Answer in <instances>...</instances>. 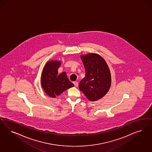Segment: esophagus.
<instances>
[{"instance_id":"esophagus-1","label":"esophagus","mask_w":152,"mask_h":152,"mask_svg":"<svg viewBox=\"0 0 152 152\" xmlns=\"http://www.w3.org/2000/svg\"><path fill=\"white\" fill-rule=\"evenodd\" d=\"M74 84L75 85V87H78V82H77V81H75V82H73Z\"/></svg>"}]
</instances>
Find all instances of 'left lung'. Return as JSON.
Returning a JSON list of instances; mask_svg holds the SVG:
<instances>
[{
    "instance_id": "8db88e82",
    "label": "left lung",
    "mask_w": 152,
    "mask_h": 152,
    "mask_svg": "<svg viewBox=\"0 0 152 152\" xmlns=\"http://www.w3.org/2000/svg\"><path fill=\"white\" fill-rule=\"evenodd\" d=\"M86 75L79 84V89L91 101L103 97L110 89L111 75L107 63L96 53L80 55Z\"/></svg>"
}]
</instances>
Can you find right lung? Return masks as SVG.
<instances>
[{
	"instance_id": "obj_1",
	"label": "right lung",
	"mask_w": 152,
	"mask_h": 152,
	"mask_svg": "<svg viewBox=\"0 0 152 152\" xmlns=\"http://www.w3.org/2000/svg\"><path fill=\"white\" fill-rule=\"evenodd\" d=\"M60 65L61 61L59 60H50L45 64L42 72V88L45 93L53 98L74 86V84L69 81L66 72L58 75V69Z\"/></svg>"
}]
</instances>
